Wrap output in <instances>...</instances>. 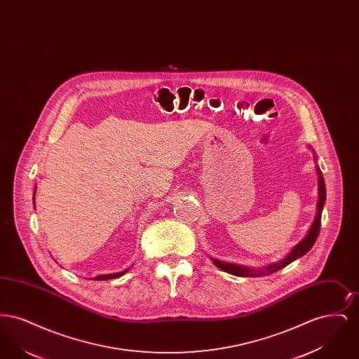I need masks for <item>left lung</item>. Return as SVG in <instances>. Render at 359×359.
<instances>
[{"instance_id": "left-lung-1", "label": "left lung", "mask_w": 359, "mask_h": 359, "mask_svg": "<svg viewBox=\"0 0 359 359\" xmlns=\"http://www.w3.org/2000/svg\"><path fill=\"white\" fill-rule=\"evenodd\" d=\"M315 160H316V157H315ZM316 171H318V187H319V199H318V205H316V215H315V219H313V222H312L309 230H308L307 236L290 250L288 256L285 257L284 259H281L280 262L271 264L266 268L259 269V271L250 269V268H246V266H241V265L229 264V262H223V261L212 258L214 265L218 266L219 269H222L224 272H227V273L239 276V277H261V276H268V274L274 273V272L285 268L287 265H290V262H293L299 257L304 256L308 250L313 246L315 241H316L318 236H319L320 221H322V211H323V205H325V179H323L322 171L318 167H316Z\"/></svg>"}]
</instances>
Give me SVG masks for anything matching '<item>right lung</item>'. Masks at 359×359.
<instances>
[{"label":"right lung","mask_w":359,"mask_h":359,"mask_svg":"<svg viewBox=\"0 0 359 359\" xmlns=\"http://www.w3.org/2000/svg\"><path fill=\"white\" fill-rule=\"evenodd\" d=\"M34 194H36V189H34ZM128 272V269L126 271H122V272H118V273H111V274H102V276H97V277H94V280H111V278H117V277H121L122 274H125Z\"/></svg>","instance_id":"right-lung-1"}]
</instances>
